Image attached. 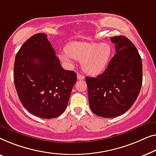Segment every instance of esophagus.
Returning <instances> with one entry per match:
<instances>
[{"mask_svg": "<svg viewBox=\"0 0 156 156\" xmlns=\"http://www.w3.org/2000/svg\"><path fill=\"white\" fill-rule=\"evenodd\" d=\"M77 78L78 80H83V79L85 78V76L83 75H81L80 73H78L77 74Z\"/></svg>", "mask_w": 156, "mask_h": 156, "instance_id": "1", "label": "esophagus"}]
</instances>
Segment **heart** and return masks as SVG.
<instances>
[{
	"instance_id": "b5f03b06",
	"label": "heart",
	"mask_w": 156,
	"mask_h": 156,
	"mask_svg": "<svg viewBox=\"0 0 156 156\" xmlns=\"http://www.w3.org/2000/svg\"><path fill=\"white\" fill-rule=\"evenodd\" d=\"M112 47L108 43L73 41L58 54L60 60L71 66L73 60L81 61L82 68L90 75H98L104 71L110 60Z\"/></svg>"
}]
</instances>
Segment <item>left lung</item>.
Wrapping results in <instances>:
<instances>
[{
	"mask_svg": "<svg viewBox=\"0 0 156 156\" xmlns=\"http://www.w3.org/2000/svg\"><path fill=\"white\" fill-rule=\"evenodd\" d=\"M117 53L96 78L86 77L90 109L101 117H116L131 108L141 90L142 61L135 46L125 36L111 37Z\"/></svg>",
	"mask_w": 156,
	"mask_h": 156,
	"instance_id": "8db88e82",
	"label": "left lung"
}]
</instances>
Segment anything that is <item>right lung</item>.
<instances>
[{
	"mask_svg": "<svg viewBox=\"0 0 156 156\" xmlns=\"http://www.w3.org/2000/svg\"><path fill=\"white\" fill-rule=\"evenodd\" d=\"M77 80L64 70L47 35L38 33L22 45L15 56L14 82L23 107L37 117L51 119L66 109Z\"/></svg>",
	"mask_w": 156,
	"mask_h": 156,
	"instance_id": "1",
	"label": "right lung"
}]
</instances>
